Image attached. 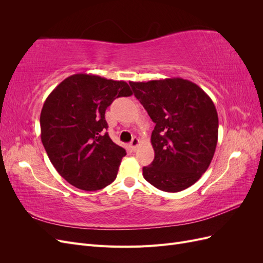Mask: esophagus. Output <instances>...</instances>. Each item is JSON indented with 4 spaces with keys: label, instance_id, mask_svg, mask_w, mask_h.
<instances>
[{
    "label": "esophagus",
    "instance_id": "1",
    "mask_svg": "<svg viewBox=\"0 0 263 263\" xmlns=\"http://www.w3.org/2000/svg\"><path fill=\"white\" fill-rule=\"evenodd\" d=\"M139 145V139L138 138H133V140L130 141L129 144V147L133 149V150H136L137 147Z\"/></svg>",
    "mask_w": 263,
    "mask_h": 263
}]
</instances>
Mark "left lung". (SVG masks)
Segmentation results:
<instances>
[{
	"label": "left lung",
	"mask_w": 263,
	"mask_h": 263,
	"mask_svg": "<svg viewBox=\"0 0 263 263\" xmlns=\"http://www.w3.org/2000/svg\"><path fill=\"white\" fill-rule=\"evenodd\" d=\"M129 84L156 124L155 159L142 168V176L164 192L193 185L208 170L217 145L218 116L212 99L181 78Z\"/></svg>",
	"instance_id": "8db88e82"
}]
</instances>
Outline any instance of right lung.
<instances>
[{
	"mask_svg": "<svg viewBox=\"0 0 263 263\" xmlns=\"http://www.w3.org/2000/svg\"><path fill=\"white\" fill-rule=\"evenodd\" d=\"M133 94L125 81L78 73L65 79L46 99L41 137L60 176L84 191L110 184L126 150L109 138L105 110L112 102Z\"/></svg>",
	"mask_w": 263,
	"mask_h": 263,
	"instance_id": "1",
	"label": "right lung"
}]
</instances>
